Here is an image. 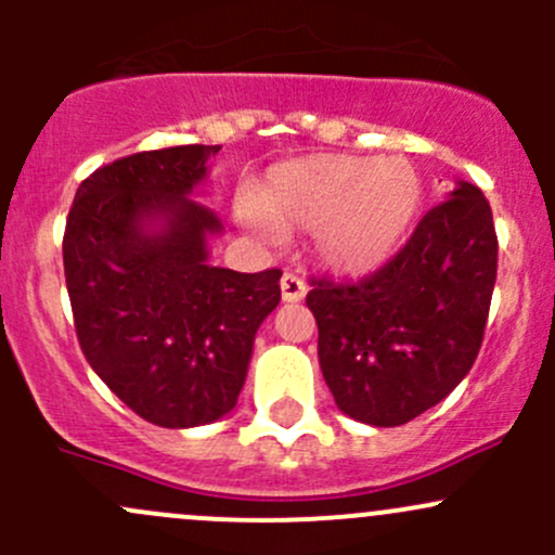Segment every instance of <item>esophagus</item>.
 <instances>
[{"instance_id": "esophagus-1", "label": "esophagus", "mask_w": 555, "mask_h": 555, "mask_svg": "<svg viewBox=\"0 0 555 555\" xmlns=\"http://www.w3.org/2000/svg\"><path fill=\"white\" fill-rule=\"evenodd\" d=\"M309 287H306L304 279L298 273H284L282 276V298L284 304H298V300L306 298Z\"/></svg>"}]
</instances>
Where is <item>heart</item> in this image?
Returning <instances> with one entry per match:
<instances>
[{"label":"heart","instance_id":"obj_1","mask_svg":"<svg viewBox=\"0 0 555 555\" xmlns=\"http://www.w3.org/2000/svg\"><path fill=\"white\" fill-rule=\"evenodd\" d=\"M422 198V177L402 158L311 155L271 169L242 217L266 238L313 231L324 266L367 273L400 249Z\"/></svg>","mask_w":555,"mask_h":555}]
</instances>
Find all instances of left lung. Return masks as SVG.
<instances>
[{
    "mask_svg": "<svg viewBox=\"0 0 555 555\" xmlns=\"http://www.w3.org/2000/svg\"><path fill=\"white\" fill-rule=\"evenodd\" d=\"M496 249L489 201L459 182L371 276L311 279L319 365L346 416L400 427L456 389L483 344Z\"/></svg>",
    "mask_w": 555,
    "mask_h": 555,
    "instance_id": "obj_1",
    "label": "left lung"
}]
</instances>
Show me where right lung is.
Segmentation results:
<instances>
[{
  "label": "right lung",
  "mask_w": 555,
  "mask_h": 555,
  "mask_svg": "<svg viewBox=\"0 0 555 555\" xmlns=\"http://www.w3.org/2000/svg\"><path fill=\"white\" fill-rule=\"evenodd\" d=\"M220 147L182 144L117 158L77 188L64 276L77 340L96 376L144 422L184 429L233 411L279 268L209 266V206L190 198ZM160 219V232L146 225Z\"/></svg>",
  "instance_id": "1"
}]
</instances>
